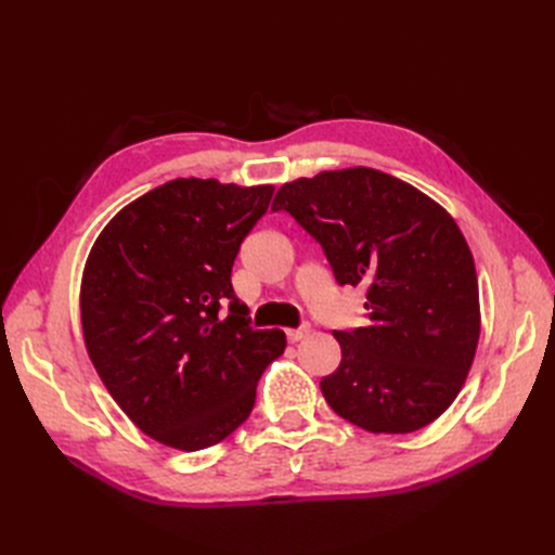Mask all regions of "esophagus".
<instances>
[{
	"instance_id": "34e87169",
	"label": "esophagus",
	"mask_w": 555,
	"mask_h": 555,
	"mask_svg": "<svg viewBox=\"0 0 555 555\" xmlns=\"http://www.w3.org/2000/svg\"><path fill=\"white\" fill-rule=\"evenodd\" d=\"M310 333V326H300V328H289L287 331V340L289 343H300Z\"/></svg>"
}]
</instances>
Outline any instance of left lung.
Wrapping results in <instances>:
<instances>
[{
    "mask_svg": "<svg viewBox=\"0 0 555 555\" xmlns=\"http://www.w3.org/2000/svg\"><path fill=\"white\" fill-rule=\"evenodd\" d=\"M287 210L324 247L338 284L365 287L367 324L333 331L331 410L367 433H414L463 389L481 331L475 259L453 217L367 166L284 182Z\"/></svg>",
    "mask_w": 555,
    "mask_h": 555,
    "instance_id": "obj_1",
    "label": "left lung"
}]
</instances>
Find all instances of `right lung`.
Segmentation results:
<instances>
[{
	"label": "right lung",
	"mask_w": 555,
	"mask_h": 555,
	"mask_svg": "<svg viewBox=\"0 0 555 555\" xmlns=\"http://www.w3.org/2000/svg\"><path fill=\"white\" fill-rule=\"evenodd\" d=\"M273 190L164 182L117 212L90 249L80 282L90 361L120 410L166 447L198 451L229 438L287 347L280 328L249 326L231 287L233 259Z\"/></svg>",
	"instance_id": "right-lung-1"
}]
</instances>
